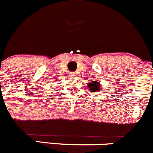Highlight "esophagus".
<instances>
[{
    "label": "esophagus",
    "instance_id": "34e87169",
    "mask_svg": "<svg viewBox=\"0 0 153 153\" xmlns=\"http://www.w3.org/2000/svg\"><path fill=\"white\" fill-rule=\"evenodd\" d=\"M71 76H74V77L76 76V74H74V73H71Z\"/></svg>",
    "mask_w": 153,
    "mask_h": 153
}]
</instances>
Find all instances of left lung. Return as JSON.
Here are the masks:
<instances>
[{"instance_id":"8db88e82","label":"left lung","mask_w":153,"mask_h":153,"mask_svg":"<svg viewBox=\"0 0 153 153\" xmlns=\"http://www.w3.org/2000/svg\"><path fill=\"white\" fill-rule=\"evenodd\" d=\"M88 85V88H89L90 91H93V92H97L100 90V83L98 82H91Z\"/></svg>"}]
</instances>
